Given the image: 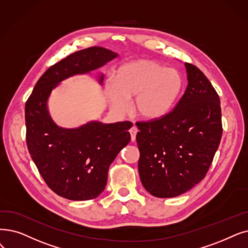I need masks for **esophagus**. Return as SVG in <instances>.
<instances>
[{
	"instance_id": "1",
	"label": "esophagus",
	"mask_w": 248,
	"mask_h": 248,
	"mask_svg": "<svg viewBox=\"0 0 248 248\" xmlns=\"http://www.w3.org/2000/svg\"><path fill=\"white\" fill-rule=\"evenodd\" d=\"M137 133H138V128H137L135 125L132 126L131 130H130V134H131V138H132V141H133V142H135Z\"/></svg>"
}]
</instances>
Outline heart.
<instances>
[{
    "mask_svg": "<svg viewBox=\"0 0 248 248\" xmlns=\"http://www.w3.org/2000/svg\"><path fill=\"white\" fill-rule=\"evenodd\" d=\"M184 87V79L175 69L165 68L157 62L137 60L117 70L115 78L105 83V92L113 108L125 112L130 98L134 108L145 120H158L174 106Z\"/></svg>",
    "mask_w": 248,
    "mask_h": 248,
    "instance_id": "obj_1",
    "label": "heart"
}]
</instances>
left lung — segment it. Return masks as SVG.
<instances>
[{
  "mask_svg": "<svg viewBox=\"0 0 248 248\" xmlns=\"http://www.w3.org/2000/svg\"><path fill=\"white\" fill-rule=\"evenodd\" d=\"M188 84L175 108L136 123L139 174L157 198H174L206 176L222 137L219 95L203 73L186 62Z\"/></svg>",
  "mask_w": 248,
  "mask_h": 248,
  "instance_id": "left-lung-1",
  "label": "left lung"
}]
</instances>
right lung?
I'll return each mask as SVG.
<instances>
[{
    "instance_id": "add662e5",
    "label": "right lung",
    "mask_w": 248,
    "mask_h": 248,
    "mask_svg": "<svg viewBox=\"0 0 248 248\" xmlns=\"http://www.w3.org/2000/svg\"><path fill=\"white\" fill-rule=\"evenodd\" d=\"M117 56L100 46L74 52L45 72L26 101L29 154L48 187L64 199L88 201L100 195L110 164L131 141L128 130L133 124L89 122L76 128H63L51 120L48 97L64 79L101 68Z\"/></svg>"
}]
</instances>
